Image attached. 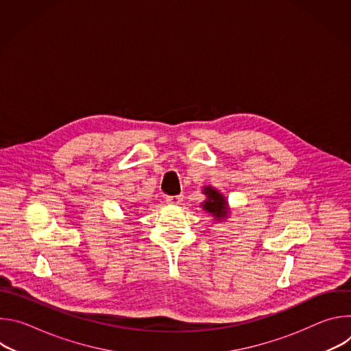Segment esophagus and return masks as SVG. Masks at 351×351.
<instances>
[{"mask_svg":"<svg viewBox=\"0 0 351 351\" xmlns=\"http://www.w3.org/2000/svg\"><path fill=\"white\" fill-rule=\"evenodd\" d=\"M183 202L182 195H168L167 197V203L171 206H180Z\"/></svg>","mask_w":351,"mask_h":351,"instance_id":"esophagus-1","label":"esophagus"}]
</instances>
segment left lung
I'll list each match as a JSON object with an SVG mask.
<instances>
[{
    "instance_id": "left-lung-1",
    "label": "left lung",
    "mask_w": 351,
    "mask_h": 351,
    "mask_svg": "<svg viewBox=\"0 0 351 351\" xmlns=\"http://www.w3.org/2000/svg\"><path fill=\"white\" fill-rule=\"evenodd\" d=\"M203 193L207 195V199L203 203V210L211 214L217 221H223L228 218V202L225 197L213 186H204Z\"/></svg>"
}]
</instances>
